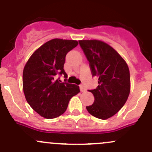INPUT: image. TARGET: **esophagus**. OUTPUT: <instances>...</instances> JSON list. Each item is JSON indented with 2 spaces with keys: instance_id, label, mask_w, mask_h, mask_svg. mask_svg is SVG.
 Here are the masks:
<instances>
[{
  "instance_id": "obj_1",
  "label": "esophagus",
  "mask_w": 152,
  "mask_h": 152,
  "mask_svg": "<svg viewBox=\"0 0 152 152\" xmlns=\"http://www.w3.org/2000/svg\"><path fill=\"white\" fill-rule=\"evenodd\" d=\"M80 90H81V92H82V93H84V92L86 91V89L85 88V87H83V86L81 85V86H80Z\"/></svg>"
}]
</instances>
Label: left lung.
<instances>
[{"instance_id": "8db88e82", "label": "left lung", "mask_w": 152, "mask_h": 152, "mask_svg": "<svg viewBox=\"0 0 152 152\" xmlns=\"http://www.w3.org/2000/svg\"><path fill=\"white\" fill-rule=\"evenodd\" d=\"M90 62L93 76H99V85L89 90L94 103L86 107L94 117L102 120L115 115L125 104L130 93V73L122 56L110 45L98 39L79 40Z\"/></svg>"}]
</instances>
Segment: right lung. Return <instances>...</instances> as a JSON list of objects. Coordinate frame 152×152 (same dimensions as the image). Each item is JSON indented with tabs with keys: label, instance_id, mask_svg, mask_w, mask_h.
I'll return each instance as SVG.
<instances>
[{
	"label": "right lung",
	"instance_id": "obj_1",
	"mask_svg": "<svg viewBox=\"0 0 152 152\" xmlns=\"http://www.w3.org/2000/svg\"><path fill=\"white\" fill-rule=\"evenodd\" d=\"M76 40L53 39L37 49L23 72V89L28 104L45 118H55L66 111L69 101L80 92L79 86L62 82L66 54L76 47Z\"/></svg>",
	"mask_w": 152,
	"mask_h": 152
}]
</instances>
